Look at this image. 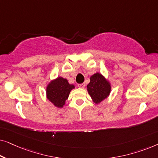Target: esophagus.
I'll return each instance as SVG.
<instances>
[{
  "label": "esophagus",
  "instance_id": "obj_1",
  "mask_svg": "<svg viewBox=\"0 0 158 158\" xmlns=\"http://www.w3.org/2000/svg\"><path fill=\"white\" fill-rule=\"evenodd\" d=\"M77 86H78L79 88H85V83H81V84H78V85H77Z\"/></svg>",
  "mask_w": 158,
  "mask_h": 158
}]
</instances>
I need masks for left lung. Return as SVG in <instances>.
<instances>
[{"instance_id": "obj_1", "label": "left lung", "mask_w": 158, "mask_h": 158, "mask_svg": "<svg viewBox=\"0 0 158 158\" xmlns=\"http://www.w3.org/2000/svg\"><path fill=\"white\" fill-rule=\"evenodd\" d=\"M111 89V84L99 73H95L90 77V83L87 85L88 94L96 104L109 96Z\"/></svg>"}]
</instances>
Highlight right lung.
Segmentation results:
<instances>
[{"mask_svg":"<svg viewBox=\"0 0 158 158\" xmlns=\"http://www.w3.org/2000/svg\"><path fill=\"white\" fill-rule=\"evenodd\" d=\"M73 88H75V85L69 83L68 80L58 77L47 85V98L55 106L62 108Z\"/></svg>","mask_w":158,"mask_h":158,"instance_id":"1","label":"right lung"}]
</instances>
